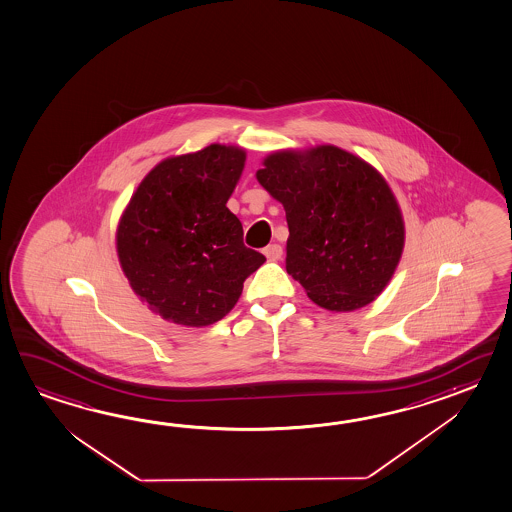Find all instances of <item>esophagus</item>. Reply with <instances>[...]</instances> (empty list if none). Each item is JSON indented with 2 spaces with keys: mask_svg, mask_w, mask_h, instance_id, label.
Listing matches in <instances>:
<instances>
[{
  "mask_svg": "<svg viewBox=\"0 0 512 512\" xmlns=\"http://www.w3.org/2000/svg\"><path fill=\"white\" fill-rule=\"evenodd\" d=\"M263 254L267 256L269 261H278L281 258V254H283V249H281V245H278V243H272V245L263 249Z\"/></svg>",
  "mask_w": 512,
  "mask_h": 512,
  "instance_id": "esophagus-1",
  "label": "esophagus"
}]
</instances>
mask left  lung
<instances>
[{"label":"left lung","mask_w":512,"mask_h":512,"mask_svg":"<svg viewBox=\"0 0 512 512\" xmlns=\"http://www.w3.org/2000/svg\"><path fill=\"white\" fill-rule=\"evenodd\" d=\"M285 209L287 272L327 311L380 296L400 263L405 225L380 172L334 145L272 152L256 172Z\"/></svg>","instance_id":"8db88e82"}]
</instances>
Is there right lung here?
<instances>
[{"label":"right lung","instance_id":"right-lung-1","mask_svg":"<svg viewBox=\"0 0 512 512\" xmlns=\"http://www.w3.org/2000/svg\"><path fill=\"white\" fill-rule=\"evenodd\" d=\"M245 151L209 145L158 163L121 216L116 249L132 291L163 320L205 327L240 300L265 256L227 209Z\"/></svg>","mask_w":512,"mask_h":512}]
</instances>
